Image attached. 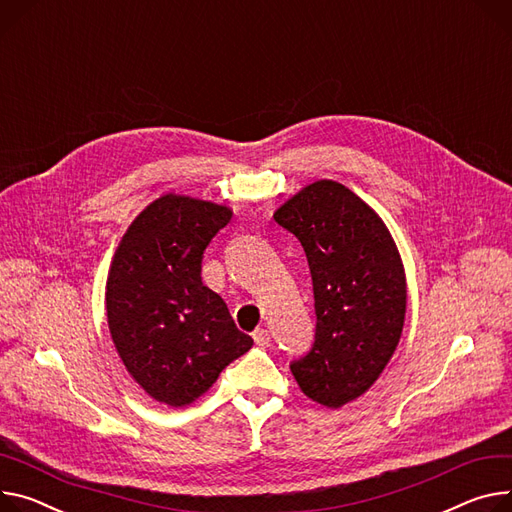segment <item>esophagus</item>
Returning <instances> with one entry per match:
<instances>
[{"label":"esophagus","instance_id":"obj_1","mask_svg":"<svg viewBox=\"0 0 512 512\" xmlns=\"http://www.w3.org/2000/svg\"><path fill=\"white\" fill-rule=\"evenodd\" d=\"M252 338H254L256 346H260V348H266V346L270 344V334H268V330H264V328H258V330H254Z\"/></svg>","mask_w":512,"mask_h":512}]
</instances>
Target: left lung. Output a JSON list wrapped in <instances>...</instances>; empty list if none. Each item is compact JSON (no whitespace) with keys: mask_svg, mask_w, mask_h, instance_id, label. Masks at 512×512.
<instances>
[{"mask_svg":"<svg viewBox=\"0 0 512 512\" xmlns=\"http://www.w3.org/2000/svg\"><path fill=\"white\" fill-rule=\"evenodd\" d=\"M274 221L305 250L316 307L313 344L291 373L307 398L340 408L377 381L400 342L402 258L379 215L332 180L299 190Z\"/></svg>","mask_w":512,"mask_h":512,"instance_id":"obj_1","label":"left lung"}]
</instances>
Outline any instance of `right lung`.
<instances>
[{"label": "right lung", "instance_id": "obj_1", "mask_svg": "<svg viewBox=\"0 0 512 512\" xmlns=\"http://www.w3.org/2000/svg\"><path fill=\"white\" fill-rule=\"evenodd\" d=\"M229 219L227 207L166 194L131 223L108 272L119 357L153 400L174 408L203 396L254 344L201 279L203 254Z\"/></svg>", "mask_w": 512, "mask_h": 512}]
</instances>
